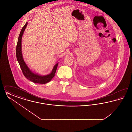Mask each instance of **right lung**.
I'll return each instance as SVG.
<instances>
[{
    "mask_svg": "<svg viewBox=\"0 0 132 132\" xmlns=\"http://www.w3.org/2000/svg\"><path fill=\"white\" fill-rule=\"evenodd\" d=\"M27 25H28V23L27 22L24 26L22 28L21 32L20 33L17 44L16 46V57L19 62L21 69L23 72V74H24V75L27 79H28L29 80L34 82L35 83L44 84L48 82H50L51 80L54 77L58 63L56 64V65L54 66L52 72L50 73V74L48 75L44 76L38 75L36 74H34L28 67V66L26 64L25 62H24V59L23 58L22 51H21L22 38L24 31H25V29Z\"/></svg>",
    "mask_w": 132,
    "mask_h": 132,
    "instance_id": "obj_1",
    "label": "right lung"
}]
</instances>
